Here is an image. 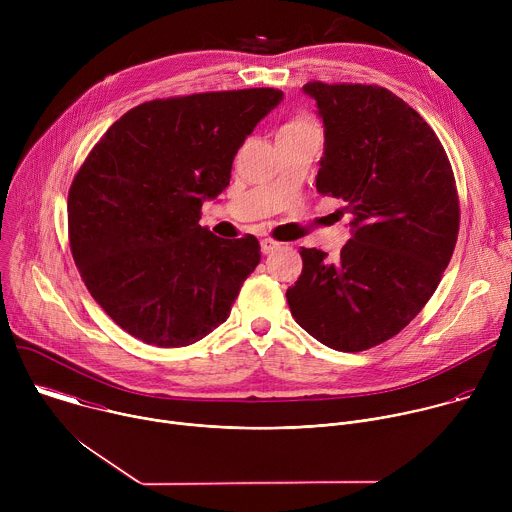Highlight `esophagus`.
I'll use <instances>...</instances> for the list:
<instances>
[{
    "label": "esophagus",
    "mask_w": 512,
    "mask_h": 512,
    "mask_svg": "<svg viewBox=\"0 0 512 512\" xmlns=\"http://www.w3.org/2000/svg\"><path fill=\"white\" fill-rule=\"evenodd\" d=\"M275 249H279V243H277V241H273V239H263V241H261V251H263L265 255L273 253Z\"/></svg>",
    "instance_id": "1"
}]
</instances>
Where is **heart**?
<instances>
[{"mask_svg": "<svg viewBox=\"0 0 512 512\" xmlns=\"http://www.w3.org/2000/svg\"><path fill=\"white\" fill-rule=\"evenodd\" d=\"M312 127H316L310 119H306V117H296V119H291V121H287L283 127H281V131H302V129H312Z\"/></svg>", "mask_w": 512, "mask_h": 512, "instance_id": "1", "label": "heart"}]
</instances>
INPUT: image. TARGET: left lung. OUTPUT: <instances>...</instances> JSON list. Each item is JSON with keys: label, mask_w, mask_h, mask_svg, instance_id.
Returning a JSON list of instances; mask_svg holds the SVG:
<instances>
[{"label": "left lung", "mask_w": 512, "mask_h": 512, "mask_svg": "<svg viewBox=\"0 0 512 512\" xmlns=\"http://www.w3.org/2000/svg\"><path fill=\"white\" fill-rule=\"evenodd\" d=\"M324 123L320 194L352 214L336 261L302 247L291 316L318 342L360 352L399 334L440 283L460 229L458 190L440 139L377 85L308 83Z\"/></svg>", "instance_id": "1"}]
</instances>
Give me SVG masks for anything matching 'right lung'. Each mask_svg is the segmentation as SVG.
Here are the masks:
<instances>
[{
	"instance_id": "1",
	"label": "right lung",
	"mask_w": 512,
	"mask_h": 512,
	"mask_svg": "<svg viewBox=\"0 0 512 512\" xmlns=\"http://www.w3.org/2000/svg\"><path fill=\"white\" fill-rule=\"evenodd\" d=\"M277 89L198 93L141 103L117 119L68 190V239L95 302L131 336L160 348L221 326L261 261L253 235L200 227Z\"/></svg>"
}]
</instances>
